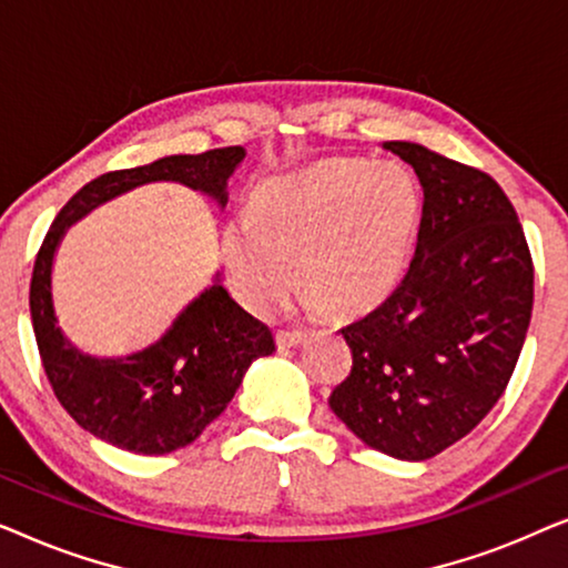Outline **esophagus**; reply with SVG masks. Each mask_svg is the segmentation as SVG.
<instances>
[{
    "label": "esophagus",
    "mask_w": 568,
    "mask_h": 568,
    "mask_svg": "<svg viewBox=\"0 0 568 568\" xmlns=\"http://www.w3.org/2000/svg\"><path fill=\"white\" fill-rule=\"evenodd\" d=\"M302 338H305V333H302V331H290V328L276 331V344L278 346H297V344H302Z\"/></svg>",
    "instance_id": "esophagus-1"
}]
</instances>
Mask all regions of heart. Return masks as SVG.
I'll return each mask as SVG.
<instances>
[{
  "label": "heart",
  "mask_w": 568,
  "mask_h": 568,
  "mask_svg": "<svg viewBox=\"0 0 568 568\" xmlns=\"http://www.w3.org/2000/svg\"><path fill=\"white\" fill-rule=\"evenodd\" d=\"M418 206V183L400 162H317L263 183L251 214L224 224V266L253 313L290 305L300 284L297 258L317 307L364 313L398 282Z\"/></svg>",
  "instance_id": "obj_1"
}]
</instances>
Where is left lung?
<instances>
[{"mask_svg":"<svg viewBox=\"0 0 568 568\" xmlns=\"http://www.w3.org/2000/svg\"><path fill=\"white\" fill-rule=\"evenodd\" d=\"M424 185L416 253L390 297L346 325L352 372L331 408L364 445L429 460L507 390L532 315V255L515 206L484 170L385 142Z\"/></svg>","mask_w":568,"mask_h":568,"instance_id":"8db88e82","label":"left lung"}]
</instances>
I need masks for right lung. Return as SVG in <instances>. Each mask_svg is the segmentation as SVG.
Instances as JSON below:
<instances>
[{
    "label": "right lung",
    "mask_w": 568,
    "mask_h": 568,
    "mask_svg": "<svg viewBox=\"0 0 568 568\" xmlns=\"http://www.w3.org/2000/svg\"><path fill=\"white\" fill-rule=\"evenodd\" d=\"M243 158V146H220L113 170L82 185L45 232L30 278L38 354L61 408L98 439L139 455L191 445L227 408L253 359L274 352V336L214 282L154 346L119 362L84 356L67 344L53 317L51 261L61 235L92 206L150 181H178L224 204L227 178Z\"/></svg>",
    "instance_id": "add662e5"
}]
</instances>
